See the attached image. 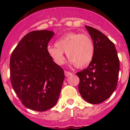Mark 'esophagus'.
<instances>
[{"label":"esophagus","mask_w":130,"mask_h":130,"mask_svg":"<svg viewBox=\"0 0 130 130\" xmlns=\"http://www.w3.org/2000/svg\"><path fill=\"white\" fill-rule=\"evenodd\" d=\"M65 76H69V75H72V73L71 72H69V71H65Z\"/></svg>","instance_id":"obj_1"}]
</instances>
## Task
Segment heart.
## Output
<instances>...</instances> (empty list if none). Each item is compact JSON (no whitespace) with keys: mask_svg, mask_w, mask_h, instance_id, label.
Wrapping results in <instances>:
<instances>
[{"mask_svg":"<svg viewBox=\"0 0 130 130\" xmlns=\"http://www.w3.org/2000/svg\"><path fill=\"white\" fill-rule=\"evenodd\" d=\"M48 55L57 65H63L67 58L75 67L88 65L94 55V44L90 36L85 34L67 33L55 42V46H49Z\"/></svg>","mask_w":130,"mask_h":130,"instance_id":"obj_1","label":"heart"}]
</instances>
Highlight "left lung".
Instances as JSON below:
<instances>
[{
  "instance_id": "8db88e82",
  "label": "left lung",
  "mask_w": 130,
  "mask_h": 130,
  "mask_svg": "<svg viewBox=\"0 0 130 130\" xmlns=\"http://www.w3.org/2000/svg\"><path fill=\"white\" fill-rule=\"evenodd\" d=\"M94 44V55L86 69L77 73L78 89L86 102L100 104L111 96L117 86L119 60L115 44L102 32L86 25Z\"/></svg>"
}]
</instances>
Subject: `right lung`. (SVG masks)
I'll list each match as a JSON object with an SVG mask.
<instances>
[{
    "label": "right lung",
    "instance_id": "obj_1",
    "mask_svg": "<svg viewBox=\"0 0 130 130\" xmlns=\"http://www.w3.org/2000/svg\"><path fill=\"white\" fill-rule=\"evenodd\" d=\"M54 33L48 30L27 34L13 50L10 79L13 90L25 107L45 111L57 104L65 74L47 51Z\"/></svg>",
    "mask_w": 130,
    "mask_h": 130
}]
</instances>
